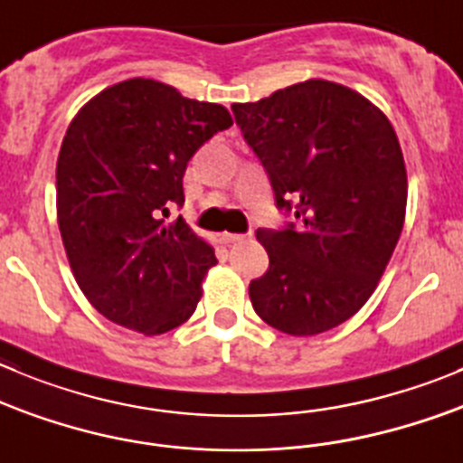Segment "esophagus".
<instances>
[{"label":"esophagus","instance_id":"esophagus-1","mask_svg":"<svg viewBox=\"0 0 463 463\" xmlns=\"http://www.w3.org/2000/svg\"><path fill=\"white\" fill-rule=\"evenodd\" d=\"M243 239H245L243 234H229V232H227V234H222L224 243H236V241H243Z\"/></svg>","mask_w":463,"mask_h":463}]
</instances>
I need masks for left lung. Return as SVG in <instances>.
<instances>
[{
  "label": "left lung",
  "instance_id": "1",
  "mask_svg": "<svg viewBox=\"0 0 463 463\" xmlns=\"http://www.w3.org/2000/svg\"><path fill=\"white\" fill-rule=\"evenodd\" d=\"M232 111L277 209L295 215L286 227L257 229L270 266L250 281L254 311L290 336L338 327L366 305L402 232L398 136L366 97L323 79Z\"/></svg>",
  "mask_w": 463,
  "mask_h": 463
}]
</instances>
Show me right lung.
Listing matches in <instances>:
<instances>
[{"label": "right lung", "mask_w": 463, "mask_h": 463, "mask_svg": "<svg viewBox=\"0 0 463 463\" xmlns=\"http://www.w3.org/2000/svg\"><path fill=\"white\" fill-rule=\"evenodd\" d=\"M234 125L224 107L154 79L95 95L65 131L56 211L79 288L104 318L156 336L186 323L213 248L184 222V173L193 154Z\"/></svg>", "instance_id": "1"}]
</instances>
